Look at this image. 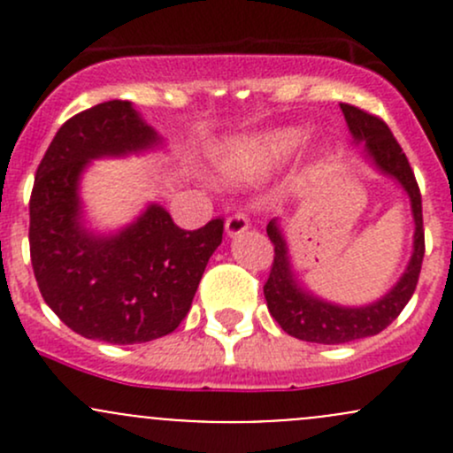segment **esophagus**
Masks as SVG:
<instances>
[{
  "label": "esophagus",
  "instance_id": "esophagus-1",
  "mask_svg": "<svg viewBox=\"0 0 453 453\" xmlns=\"http://www.w3.org/2000/svg\"><path fill=\"white\" fill-rule=\"evenodd\" d=\"M250 227V219L248 214L241 212V210H236V212H232L230 217L226 219V232L227 236H236L241 234V232H245Z\"/></svg>",
  "mask_w": 453,
  "mask_h": 453
}]
</instances>
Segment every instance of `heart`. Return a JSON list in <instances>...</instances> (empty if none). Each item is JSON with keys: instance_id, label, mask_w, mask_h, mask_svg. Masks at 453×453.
I'll return each mask as SVG.
<instances>
[{"instance_id": "heart-1", "label": "heart", "mask_w": 453, "mask_h": 453, "mask_svg": "<svg viewBox=\"0 0 453 453\" xmlns=\"http://www.w3.org/2000/svg\"><path fill=\"white\" fill-rule=\"evenodd\" d=\"M307 140L303 129H278L260 138L245 140L230 150L227 164L239 175H256L285 162Z\"/></svg>"}]
</instances>
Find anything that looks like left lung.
Wrapping results in <instances>:
<instances>
[{
    "instance_id": "8db88e82",
    "label": "left lung",
    "mask_w": 453,
    "mask_h": 453,
    "mask_svg": "<svg viewBox=\"0 0 453 453\" xmlns=\"http://www.w3.org/2000/svg\"><path fill=\"white\" fill-rule=\"evenodd\" d=\"M340 107L344 111V118L355 140L366 142V150L370 157L374 159V164L383 173L396 177L405 188L410 201H412L417 232H414L412 260H410L399 285L379 303L362 309H344L322 303L313 296L303 294L296 287L289 269L285 239H282L276 221H269L267 236L273 243V263L272 269H269L267 282L263 287L267 309L272 318L280 324L282 331L298 337V340L315 342V344H346V342L377 335L388 324L395 322L399 313L403 311L405 304L410 303V298H412L414 289H417L425 254L421 190H418L417 177H414V171L410 166L408 157H405L403 149H401L392 131L388 129V125L379 116L349 103H340Z\"/></svg>"
}]
</instances>
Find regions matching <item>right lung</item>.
Listing matches in <instances>:
<instances>
[{"instance_id": "add662e5", "label": "right lung", "mask_w": 453, "mask_h": 453, "mask_svg": "<svg viewBox=\"0 0 453 453\" xmlns=\"http://www.w3.org/2000/svg\"><path fill=\"white\" fill-rule=\"evenodd\" d=\"M155 142L131 103L109 100L63 122L36 168L28 232L36 285L58 319L87 340L140 344L175 331L221 245L223 217L181 230L159 205L109 239L79 226L85 164Z\"/></svg>"}]
</instances>
